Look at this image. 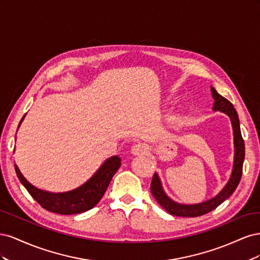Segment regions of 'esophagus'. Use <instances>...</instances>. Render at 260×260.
Here are the masks:
<instances>
[{
    "label": "esophagus",
    "mask_w": 260,
    "mask_h": 260,
    "mask_svg": "<svg viewBox=\"0 0 260 260\" xmlns=\"http://www.w3.org/2000/svg\"><path fill=\"white\" fill-rule=\"evenodd\" d=\"M148 152V147L144 143H138L135 144L131 148V153L133 155H144Z\"/></svg>",
    "instance_id": "obj_1"
}]
</instances>
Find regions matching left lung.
I'll use <instances>...</instances> for the list:
<instances>
[{
	"instance_id": "1",
	"label": "left lung",
	"mask_w": 260,
	"mask_h": 260,
	"mask_svg": "<svg viewBox=\"0 0 260 260\" xmlns=\"http://www.w3.org/2000/svg\"><path fill=\"white\" fill-rule=\"evenodd\" d=\"M210 91L211 96L215 101L214 105H212V111L225 114L230 118L232 124L234 160L231 176L229 180H228L225 185L222 187V190L216 196H214V198L198 204H181L169 198L167 193L164 190L161 180L158 174L155 172L151 183V192L157 203H158L167 212H169L170 215L180 217H199L205 215L207 212L217 208L220 204H222L225 200L229 199L240 183L244 157H245V145H244V141L241 135L239 116L233 105L226 99L220 95V94L215 90L214 86H210Z\"/></svg>"
}]
</instances>
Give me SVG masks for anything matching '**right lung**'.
I'll use <instances>...</instances> for the list:
<instances>
[{
    "instance_id": "add662e5",
    "label": "right lung",
    "mask_w": 260,
    "mask_h": 260,
    "mask_svg": "<svg viewBox=\"0 0 260 260\" xmlns=\"http://www.w3.org/2000/svg\"><path fill=\"white\" fill-rule=\"evenodd\" d=\"M25 117L26 114L21 118L18 128L20 127L22 120L25 119ZM120 165V157H118L117 155L109 157L101 165V167L96 170L95 174L85 183L78 186L75 190L61 193H53L36 187L22 176L16 164H15V170H16L17 177L21 184L26 187L29 194L43 208L55 212V214L75 215L81 214V212L89 210L96 205L101 199L103 198L107 186L111 183L116 171L119 169Z\"/></svg>"
}]
</instances>
